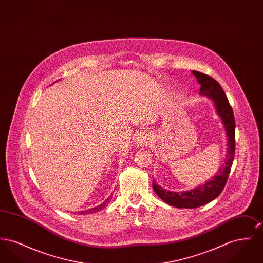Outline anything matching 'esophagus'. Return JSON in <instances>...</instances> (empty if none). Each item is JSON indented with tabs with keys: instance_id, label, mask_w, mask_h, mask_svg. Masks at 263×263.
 Listing matches in <instances>:
<instances>
[{
	"instance_id": "esophagus-1",
	"label": "esophagus",
	"mask_w": 263,
	"mask_h": 263,
	"mask_svg": "<svg viewBox=\"0 0 263 263\" xmlns=\"http://www.w3.org/2000/svg\"><path fill=\"white\" fill-rule=\"evenodd\" d=\"M136 142H137L138 146H148V145H150L151 136L149 132L145 131V130L141 131L138 134Z\"/></svg>"
}]
</instances>
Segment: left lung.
<instances>
[{
  "label": "left lung",
  "mask_w": 263,
  "mask_h": 263,
  "mask_svg": "<svg viewBox=\"0 0 263 263\" xmlns=\"http://www.w3.org/2000/svg\"><path fill=\"white\" fill-rule=\"evenodd\" d=\"M200 85V96L212 100L218 116L224 125L227 136V152L225 161L219 172L198 187L186 191H170L161 187L153 179V188L157 195L166 204L177 208H197L217 198L225 187L228 176L235 158V117L233 109L226 97L225 92L219 83L212 77L197 71H192Z\"/></svg>",
  "instance_id": "obj_1"
}]
</instances>
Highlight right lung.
Instances as JSON below:
<instances>
[{
	"label": "right lung",
	"instance_id": "add662e5",
	"mask_svg": "<svg viewBox=\"0 0 263 263\" xmlns=\"http://www.w3.org/2000/svg\"><path fill=\"white\" fill-rule=\"evenodd\" d=\"M111 199H112V196L108 197L106 200L104 201V202H102V203H101L100 205H99V206L93 207V208H90V209H88V210H85V211H81V212H79L78 214H79V215H88V214H92V213L99 212L100 210L104 209V208L108 205V203L110 202Z\"/></svg>",
	"mask_w": 263,
	"mask_h": 263
}]
</instances>
